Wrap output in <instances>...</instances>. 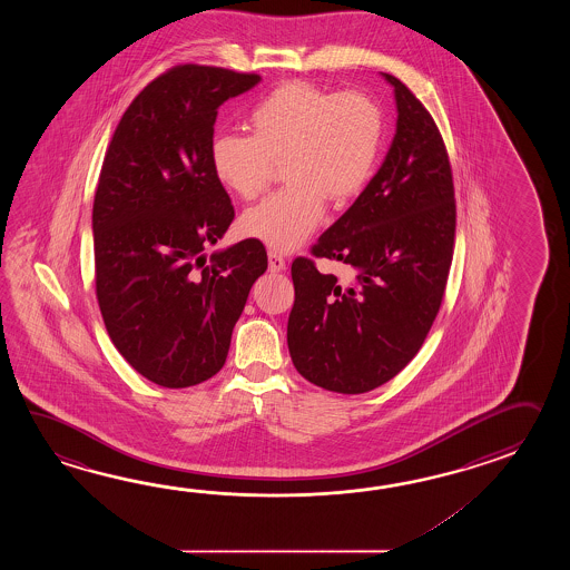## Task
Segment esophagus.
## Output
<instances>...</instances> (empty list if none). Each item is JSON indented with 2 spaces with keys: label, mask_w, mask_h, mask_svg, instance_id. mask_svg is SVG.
Here are the masks:
<instances>
[{
  "label": "esophagus",
  "mask_w": 570,
  "mask_h": 570,
  "mask_svg": "<svg viewBox=\"0 0 570 570\" xmlns=\"http://www.w3.org/2000/svg\"><path fill=\"white\" fill-rule=\"evenodd\" d=\"M268 268H271V273L285 271V258L279 253H275V250H268Z\"/></svg>",
  "instance_id": "34e87169"
}]
</instances>
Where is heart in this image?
<instances>
[{
	"mask_svg": "<svg viewBox=\"0 0 570 570\" xmlns=\"http://www.w3.org/2000/svg\"><path fill=\"white\" fill-rule=\"evenodd\" d=\"M250 136L219 134L209 163L222 187L240 199L263 194L275 163H285L283 191L244 212L246 236L273 250L302 246L322 224L326 199L342 206L361 194L375 170L383 114L361 91L330 94L289 81L271 91L248 116Z\"/></svg>",
	"mask_w": 570,
	"mask_h": 570,
	"instance_id": "1",
	"label": "heart"
}]
</instances>
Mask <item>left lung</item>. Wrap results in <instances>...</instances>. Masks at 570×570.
I'll list each match as a JSON object with an SVG mask.
<instances>
[{
	"mask_svg": "<svg viewBox=\"0 0 570 570\" xmlns=\"http://www.w3.org/2000/svg\"><path fill=\"white\" fill-rule=\"evenodd\" d=\"M397 126L375 177L314 244L354 281L295 258L287 324L299 375L344 395L381 387L422 348L446 289L456 206L449 155L422 101L397 77Z\"/></svg>",
	"mask_w": 570,
	"mask_h": 570,
	"instance_id": "1",
	"label": "left lung"
}]
</instances>
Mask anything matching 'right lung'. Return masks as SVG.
I'll use <instances>...</instances> for the list:
<instances>
[{
	"instance_id": "add662e5",
	"label": "right lung",
	"mask_w": 570,
	"mask_h": 570,
	"mask_svg": "<svg viewBox=\"0 0 570 570\" xmlns=\"http://www.w3.org/2000/svg\"><path fill=\"white\" fill-rule=\"evenodd\" d=\"M258 81L179 65L136 96L104 158L94 199L97 303L114 346L160 387H194L218 373L267 271L255 238L206 255L234 219L209 163L218 108Z\"/></svg>"
}]
</instances>
